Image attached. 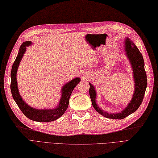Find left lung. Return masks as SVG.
Listing matches in <instances>:
<instances>
[{"mask_svg": "<svg viewBox=\"0 0 158 158\" xmlns=\"http://www.w3.org/2000/svg\"><path fill=\"white\" fill-rule=\"evenodd\" d=\"M125 42H126L125 50L132 65L135 85V90L132 100L126 109H124L122 112L117 114H109L102 111L96 104V92L94 87L89 84V96L92 105L98 112L107 118L122 119L135 112L139 108L143 101L146 87H147V77L144 69V62L143 55L132 41L129 40V39H126Z\"/></svg>", "mask_w": 158, "mask_h": 158, "instance_id": "1", "label": "left lung"}]
</instances>
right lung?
Instances as JSON below:
<instances>
[{
    "mask_svg": "<svg viewBox=\"0 0 158 158\" xmlns=\"http://www.w3.org/2000/svg\"><path fill=\"white\" fill-rule=\"evenodd\" d=\"M31 44V42L29 41L25 42L21 44L19 53L12 65V70H11L10 84V89L12 97L21 111L23 113L25 116L31 119V120L39 122H48L56 120L57 119L60 118L67 109L70 95H71L76 85L80 82V79L79 78H74L63 86L60 102H59L57 107L55 109L38 110L27 105L26 102L21 99L19 95L17 81H16V74H17V70L21 58H22L24 53L26 51V46H30Z\"/></svg>",
    "mask_w": 158,
    "mask_h": 158,
    "instance_id": "obj_1",
    "label": "right lung"
}]
</instances>
